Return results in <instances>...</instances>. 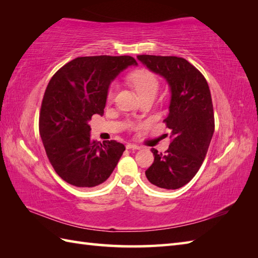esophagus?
Segmentation results:
<instances>
[{
    "label": "esophagus",
    "mask_w": 258,
    "mask_h": 258,
    "mask_svg": "<svg viewBox=\"0 0 258 258\" xmlns=\"http://www.w3.org/2000/svg\"><path fill=\"white\" fill-rule=\"evenodd\" d=\"M126 149H128V150H140L141 147L139 145H136V144L128 143L127 145H126Z\"/></svg>",
    "instance_id": "esophagus-1"
}]
</instances>
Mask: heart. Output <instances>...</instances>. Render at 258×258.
Returning <instances> with one entry per match:
<instances>
[{
	"label": "heart",
	"mask_w": 258,
	"mask_h": 258,
	"mask_svg": "<svg viewBox=\"0 0 258 258\" xmlns=\"http://www.w3.org/2000/svg\"><path fill=\"white\" fill-rule=\"evenodd\" d=\"M128 80L135 87V90L138 91L141 97H143L147 94H156V92L158 90V81L156 79V76L147 70L135 71V72H133L128 76ZM115 91H116V86H111V89L108 90L107 93L108 100H113Z\"/></svg>",
	"instance_id": "heart-1"
}]
</instances>
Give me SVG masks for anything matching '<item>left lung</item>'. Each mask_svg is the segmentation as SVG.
Listing matches in <instances>:
<instances>
[{"mask_svg": "<svg viewBox=\"0 0 258 258\" xmlns=\"http://www.w3.org/2000/svg\"><path fill=\"white\" fill-rule=\"evenodd\" d=\"M151 72L166 81L171 100L164 119L171 130L168 150L152 149L154 162L145 175L157 187L177 189L199 172L214 134L211 91L202 73L185 58L177 56L139 55Z\"/></svg>", "mask_w": 258, "mask_h": 258, "instance_id": "8db88e82", "label": "left lung"}]
</instances>
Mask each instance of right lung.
<instances>
[{
	"mask_svg": "<svg viewBox=\"0 0 258 258\" xmlns=\"http://www.w3.org/2000/svg\"><path fill=\"white\" fill-rule=\"evenodd\" d=\"M136 65L126 55L83 56L53 75L41 106L40 135L53 168L65 182L94 187L116 167L125 146L116 141H93L90 120L104 113L109 85L116 76Z\"/></svg>",
	"mask_w": 258,
	"mask_h": 258,
	"instance_id": "add662e5",
	"label": "right lung"
}]
</instances>
